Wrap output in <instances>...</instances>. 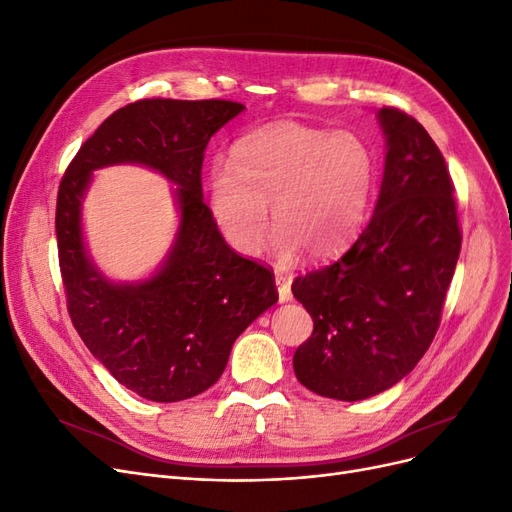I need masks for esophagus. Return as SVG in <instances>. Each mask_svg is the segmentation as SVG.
I'll return each instance as SVG.
<instances>
[{"instance_id": "obj_1", "label": "esophagus", "mask_w": 512, "mask_h": 512, "mask_svg": "<svg viewBox=\"0 0 512 512\" xmlns=\"http://www.w3.org/2000/svg\"><path fill=\"white\" fill-rule=\"evenodd\" d=\"M275 284H277V292H280V301L282 303L292 301V292H290V284L286 282V277H282L280 273H275Z\"/></svg>"}]
</instances>
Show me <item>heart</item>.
I'll return each instance as SVG.
<instances>
[{"instance_id":"b5f03b06","label":"heart","mask_w":512,"mask_h":512,"mask_svg":"<svg viewBox=\"0 0 512 512\" xmlns=\"http://www.w3.org/2000/svg\"><path fill=\"white\" fill-rule=\"evenodd\" d=\"M378 162L365 138L299 121H273L245 132L215 164L209 213L232 250L254 256L275 228L273 252L290 262L337 254L356 237L374 194Z\"/></svg>"}]
</instances>
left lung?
Returning a JSON list of instances; mask_svg holds the SVG:
<instances>
[{"mask_svg":"<svg viewBox=\"0 0 512 512\" xmlns=\"http://www.w3.org/2000/svg\"><path fill=\"white\" fill-rule=\"evenodd\" d=\"M378 119L386 160L374 215L342 258L292 282L314 320L312 337L294 352V374L339 401L391 389L423 359L461 252L442 151L399 108H380Z\"/></svg>","mask_w":512,"mask_h":512,"instance_id":"1","label":"left lung"}]
</instances>
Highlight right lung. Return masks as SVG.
I'll use <instances>...</instances> for the list:
<instances>
[{"instance_id": "1", "label": "right lung", "mask_w": 512, "mask_h": 512, "mask_svg": "<svg viewBox=\"0 0 512 512\" xmlns=\"http://www.w3.org/2000/svg\"><path fill=\"white\" fill-rule=\"evenodd\" d=\"M243 108L232 100L132 102L102 121L59 183L55 232L74 329L119 384L149 401L207 391L235 339L277 301L273 273L232 250L203 200L207 143ZM126 161L178 183L182 220L174 250L151 281L113 285L84 252L80 200L96 167Z\"/></svg>"}]
</instances>
